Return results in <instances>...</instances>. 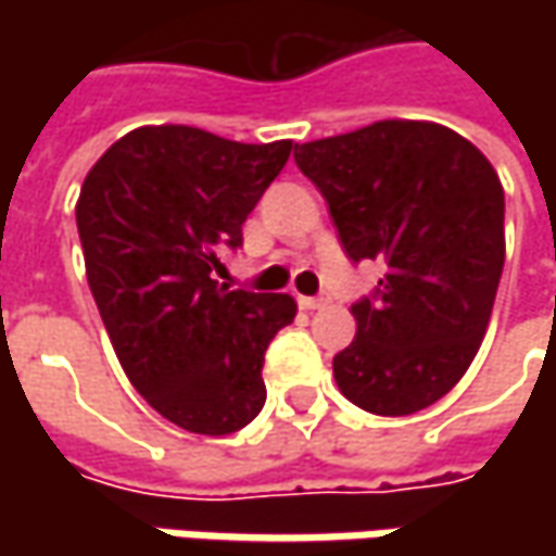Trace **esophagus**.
<instances>
[{
	"label": "esophagus",
	"instance_id": "34e87169",
	"mask_svg": "<svg viewBox=\"0 0 556 556\" xmlns=\"http://www.w3.org/2000/svg\"><path fill=\"white\" fill-rule=\"evenodd\" d=\"M296 303H300V309L312 312V309H321V306H325L328 300H318V296H300Z\"/></svg>",
	"mask_w": 556,
	"mask_h": 556
}]
</instances>
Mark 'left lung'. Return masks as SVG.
Listing matches in <instances>:
<instances>
[{"label":"left lung","instance_id":"obj_1","mask_svg":"<svg viewBox=\"0 0 556 556\" xmlns=\"http://www.w3.org/2000/svg\"><path fill=\"white\" fill-rule=\"evenodd\" d=\"M346 253L380 260L377 300L353 306L333 355L353 405L415 415L458 383L480 350L504 268V188L477 144L430 119H377L296 144Z\"/></svg>","mask_w":556,"mask_h":556}]
</instances>
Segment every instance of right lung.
<instances>
[{
  "instance_id": "obj_1",
  "label": "right lung",
  "mask_w": 556,
  "mask_h": 556,
  "mask_svg": "<svg viewBox=\"0 0 556 556\" xmlns=\"http://www.w3.org/2000/svg\"><path fill=\"white\" fill-rule=\"evenodd\" d=\"M290 151V139L244 144L176 123L139 126L79 188L86 278L111 346L144 402L188 433H235L266 402V350L296 300L228 290L213 271Z\"/></svg>"
}]
</instances>
